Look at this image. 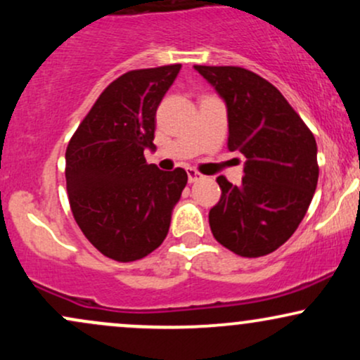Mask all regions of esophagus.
Here are the masks:
<instances>
[{"mask_svg": "<svg viewBox=\"0 0 360 360\" xmlns=\"http://www.w3.org/2000/svg\"><path fill=\"white\" fill-rule=\"evenodd\" d=\"M203 174H200V172L196 171V169H188V181L189 183H198V181H201L203 179Z\"/></svg>", "mask_w": 360, "mask_h": 360, "instance_id": "obj_1", "label": "esophagus"}]
</instances>
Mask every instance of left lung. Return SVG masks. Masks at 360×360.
<instances>
[{"mask_svg":"<svg viewBox=\"0 0 360 360\" xmlns=\"http://www.w3.org/2000/svg\"><path fill=\"white\" fill-rule=\"evenodd\" d=\"M229 115V150L245 157L242 183L217 177L213 237L242 257L274 252L295 233L318 183L316 140L276 86L235 65H194Z\"/></svg>","mask_w":360,"mask_h":360,"instance_id":"1","label":"left lung"}]
</instances>
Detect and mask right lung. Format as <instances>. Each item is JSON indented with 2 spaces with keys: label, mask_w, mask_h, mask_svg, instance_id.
I'll return each mask as SVG.
<instances>
[{
  "label": "right lung",
  "mask_w": 360,
  "mask_h": 360,
  "mask_svg": "<svg viewBox=\"0 0 360 360\" xmlns=\"http://www.w3.org/2000/svg\"><path fill=\"white\" fill-rule=\"evenodd\" d=\"M181 64L128 71L100 94L65 150L74 220L106 257L131 262L164 242L188 174L147 164L155 111Z\"/></svg>",
  "instance_id": "1"
}]
</instances>
